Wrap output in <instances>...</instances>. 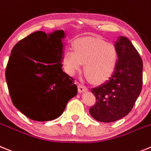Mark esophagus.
Segmentation results:
<instances>
[{"mask_svg": "<svg viewBox=\"0 0 151 151\" xmlns=\"http://www.w3.org/2000/svg\"><path fill=\"white\" fill-rule=\"evenodd\" d=\"M77 86H78V92H80V93H82V92H86V91L88 90L87 88L85 86L82 85V84L79 83Z\"/></svg>", "mask_w": 151, "mask_h": 151, "instance_id": "esophagus-1", "label": "esophagus"}]
</instances>
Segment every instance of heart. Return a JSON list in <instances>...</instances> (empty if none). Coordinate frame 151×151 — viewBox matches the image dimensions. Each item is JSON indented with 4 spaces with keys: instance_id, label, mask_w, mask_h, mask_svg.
Wrapping results in <instances>:
<instances>
[{
    "instance_id": "b5f03b06",
    "label": "heart",
    "mask_w": 151,
    "mask_h": 151,
    "mask_svg": "<svg viewBox=\"0 0 151 151\" xmlns=\"http://www.w3.org/2000/svg\"><path fill=\"white\" fill-rule=\"evenodd\" d=\"M118 53L115 47L96 37H84L74 43V51L67 50L62 63L69 74L74 75L82 68L92 82L101 83L109 80L116 70Z\"/></svg>"
}]
</instances>
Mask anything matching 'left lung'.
<instances>
[{"mask_svg":"<svg viewBox=\"0 0 151 151\" xmlns=\"http://www.w3.org/2000/svg\"><path fill=\"white\" fill-rule=\"evenodd\" d=\"M114 46L118 53L114 73L108 81L91 89L96 101L89 114L103 123L116 121L128 114L142 88L143 62L136 49L123 36L118 37Z\"/></svg>","mask_w":151,"mask_h":151,"instance_id":"left-lung-1","label":"left lung"}]
</instances>
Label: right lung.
I'll return each mask as SVG.
<instances>
[{
  "label": "right lung",
  "mask_w": 151,
  "mask_h": 151,
  "mask_svg": "<svg viewBox=\"0 0 151 151\" xmlns=\"http://www.w3.org/2000/svg\"><path fill=\"white\" fill-rule=\"evenodd\" d=\"M63 30L34 32L16 43L6 68V81L14 106L35 121L61 116L77 93L74 80L63 71Z\"/></svg>",
  "instance_id": "right-lung-1"
}]
</instances>
